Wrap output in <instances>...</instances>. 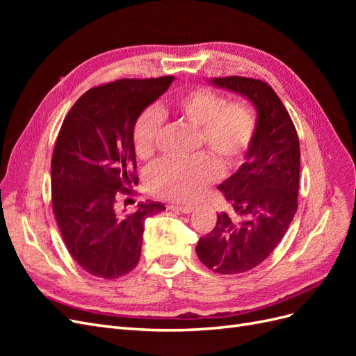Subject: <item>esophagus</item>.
Wrapping results in <instances>:
<instances>
[{"label":"esophagus","instance_id":"obj_1","mask_svg":"<svg viewBox=\"0 0 356 356\" xmlns=\"http://www.w3.org/2000/svg\"><path fill=\"white\" fill-rule=\"evenodd\" d=\"M170 208L174 209V211L182 212V213H190L193 209H195V207H193V204H172Z\"/></svg>","mask_w":356,"mask_h":356}]
</instances>
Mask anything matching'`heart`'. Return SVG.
Returning a JSON list of instances; mask_svg holds the SVG:
<instances>
[{
    "instance_id": "1",
    "label": "heart",
    "mask_w": 356,
    "mask_h": 356,
    "mask_svg": "<svg viewBox=\"0 0 356 356\" xmlns=\"http://www.w3.org/2000/svg\"><path fill=\"white\" fill-rule=\"evenodd\" d=\"M179 120L199 127L197 147H207L217 156L200 153L190 159L166 160L148 175V188L154 196L174 202L199 197L221 175V165L238 168L250 152L257 131V118L245 102H227L218 92L193 88L181 93L172 106ZM163 117L157 110L144 111L134 127V147L139 159L157 153Z\"/></svg>"
}]
</instances>
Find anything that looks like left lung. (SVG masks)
<instances>
[{
	"instance_id": "1",
	"label": "left lung",
	"mask_w": 356,
	"mask_h": 356,
	"mask_svg": "<svg viewBox=\"0 0 356 356\" xmlns=\"http://www.w3.org/2000/svg\"><path fill=\"white\" fill-rule=\"evenodd\" d=\"M212 84L250 99L258 114L246 161L218 186L230 211L217 213L215 227L199 239L196 254L211 270H251L282 241L297 212L300 143L282 101L266 81L221 77Z\"/></svg>"
}]
</instances>
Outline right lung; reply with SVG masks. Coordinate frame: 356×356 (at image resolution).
<instances>
[{
	"mask_svg": "<svg viewBox=\"0 0 356 356\" xmlns=\"http://www.w3.org/2000/svg\"><path fill=\"white\" fill-rule=\"evenodd\" d=\"M172 75L122 79L86 92L72 105L51 157V207L71 257L86 272L117 279L141 257L144 221L165 209L139 203L118 211V197L138 182L134 127L138 117L163 95Z\"/></svg>",
	"mask_w": 356,
	"mask_h": 356,
	"instance_id": "1",
	"label": "right lung"
}]
</instances>
